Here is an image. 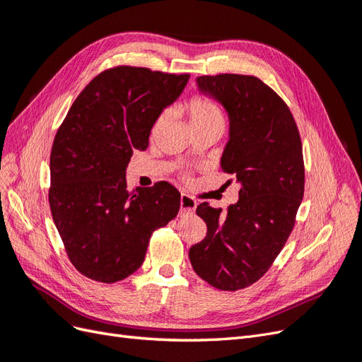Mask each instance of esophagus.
<instances>
[{
	"mask_svg": "<svg viewBox=\"0 0 362 362\" xmlns=\"http://www.w3.org/2000/svg\"><path fill=\"white\" fill-rule=\"evenodd\" d=\"M196 210V201L192 198V196L182 193L181 199H180V214H192Z\"/></svg>",
	"mask_w": 362,
	"mask_h": 362,
	"instance_id": "esophagus-1",
	"label": "esophagus"
}]
</instances>
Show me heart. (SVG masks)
I'll return each mask as SVG.
<instances>
[{"instance_id":"b5f03b06","label":"heart","mask_w":362,"mask_h":362,"mask_svg":"<svg viewBox=\"0 0 362 362\" xmlns=\"http://www.w3.org/2000/svg\"><path fill=\"white\" fill-rule=\"evenodd\" d=\"M192 131L194 129H218L223 131L226 124V115L223 107L214 98L206 95H193L185 104ZM166 119V115H160L156 120L154 129H157Z\"/></svg>"}]
</instances>
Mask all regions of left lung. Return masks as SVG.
Segmentation results:
<instances>
[{
	"mask_svg": "<svg viewBox=\"0 0 362 362\" xmlns=\"http://www.w3.org/2000/svg\"><path fill=\"white\" fill-rule=\"evenodd\" d=\"M198 86L229 115L221 166L240 182V198L226 211L198 205L206 235L189 258L210 286L237 291L264 276L293 231L305 189L302 140L288 105L257 76L202 75Z\"/></svg>",
	"mask_w": 362,
	"mask_h": 362,
	"instance_id": "1",
	"label": "left lung"
}]
</instances>
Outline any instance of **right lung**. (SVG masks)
Here are the masks:
<instances>
[{
  "label": "right lung",
  "instance_id": "obj_1",
  "mask_svg": "<svg viewBox=\"0 0 362 362\" xmlns=\"http://www.w3.org/2000/svg\"><path fill=\"white\" fill-rule=\"evenodd\" d=\"M190 74L115 66L76 96L54 137L48 201L68 258L81 275L113 284L145 259L152 233L180 210L166 181L128 193L133 151H145L151 128Z\"/></svg>",
  "mask_w": 362,
  "mask_h": 362
}]
</instances>
